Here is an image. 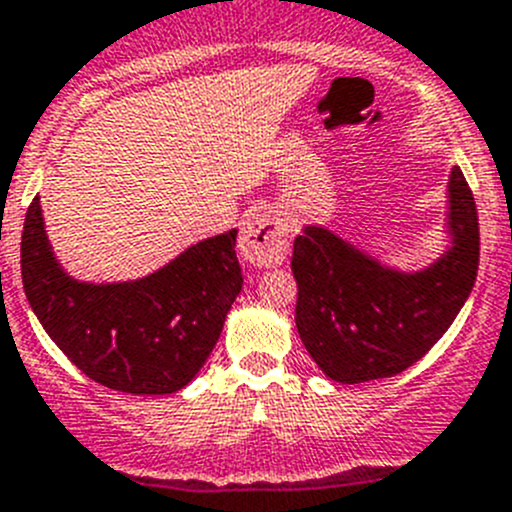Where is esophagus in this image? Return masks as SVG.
Returning a JSON list of instances; mask_svg holds the SVG:
<instances>
[{"mask_svg": "<svg viewBox=\"0 0 512 512\" xmlns=\"http://www.w3.org/2000/svg\"><path fill=\"white\" fill-rule=\"evenodd\" d=\"M241 246L243 259L251 261L253 266H276L286 259L289 253V223L271 211L253 213L241 228Z\"/></svg>", "mask_w": 512, "mask_h": 512, "instance_id": "obj_1", "label": "esophagus"}]
</instances>
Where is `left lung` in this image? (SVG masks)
<instances>
[{"mask_svg":"<svg viewBox=\"0 0 512 512\" xmlns=\"http://www.w3.org/2000/svg\"><path fill=\"white\" fill-rule=\"evenodd\" d=\"M452 248L420 274L367 259L324 228L294 241L296 329L321 372L359 384L420 362L450 329L478 276V208L460 168L450 175Z\"/></svg>","mask_w":512,"mask_h":512,"instance_id":"8db88e82","label":"left lung"}]
</instances>
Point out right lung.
I'll list each match as a JSON object with an SVG mask.
<instances>
[{
  "label": "right lung",
  "mask_w": 512,
  "mask_h": 512,
  "mask_svg": "<svg viewBox=\"0 0 512 512\" xmlns=\"http://www.w3.org/2000/svg\"><path fill=\"white\" fill-rule=\"evenodd\" d=\"M236 233L196 243L140 281L80 284L57 266L34 198L22 231L24 294L92 382L128 394L178 392L206 364L243 286Z\"/></svg>",
  "instance_id": "obj_1"
}]
</instances>
